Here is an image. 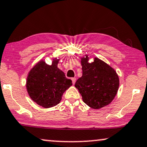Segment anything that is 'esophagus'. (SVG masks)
<instances>
[{
	"mask_svg": "<svg viewBox=\"0 0 147 147\" xmlns=\"http://www.w3.org/2000/svg\"><path fill=\"white\" fill-rule=\"evenodd\" d=\"M71 80H72V83H73V85H74V84H75V82H76V78L75 77L72 78Z\"/></svg>",
	"mask_w": 147,
	"mask_h": 147,
	"instance_id": "obj_1",
	"label": "esophagus"
}]
</instances>
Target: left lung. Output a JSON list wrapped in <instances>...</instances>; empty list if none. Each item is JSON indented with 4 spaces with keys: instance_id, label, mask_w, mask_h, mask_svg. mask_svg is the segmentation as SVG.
<instances>
[{
    "instance_id": "obj_1",
    "label": "left lung",
    "mask_w": 147,
    "mask_h": 147,
    "mask_svg": "<svg viewBox=\"0 0 147 147\" xmlns=\"http://www.w3.org/2000/svg\"><path fill=\"white\" fill-rule=\"evenodd\" d=\"M88 60V56L81 59L83 76L75 86L84 103L93 109H99L109 104L116 96L119 78L116 72L102 60L95 58L89 63Z\"/></svg>"
}]
</instances>
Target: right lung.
Masks as SVG:
<instances>
[{"mask_svg":"<svg viewBox=\"0 0 147 147\" xmlns=\"http://www.w3.org/2000/svg\"><path fill=\"white\" fill-rule=\"evenodd\" d=\"M58 59L53 60L51 65L39 62L29 72L27 79V90L33 101L45 108L58 105L62 95L72 85L57 67Z\"/></svg>","mask_w":147,"mask_h":147,"instance_id":"obj_1","label":"right lung"}]
</instances>
